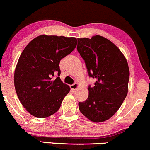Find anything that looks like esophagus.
Segmentation results:
<instances>
[{
    "label": "esophagus",
    "mask_w": 150,
    "mask_h": 150,
    "mask_svg": "<svg viewBox=\"0 0 150 150\" xmlns=\"http://www.w3.org/2000/svg\"><path fill=\"white\" fill-rule=\"evenodd\" d=\"M78 87H79V84L77 83H74L70 86V88H71V89L74 90V91H75V90Z\"/></svg>",
    "instance_id": "obj_1"
}]
</instances>
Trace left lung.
I'll use <instances>...</instances> for the list:
<instances>
[{
	"instance_id": "8db88e82",
	"label": "left lung",
	"mask_w": 150,
	"mask_h": 150,
	"mask_svg": "<svg viewBox=\"0 0 150 150\" xmlns=\"http://www.w3.org/2000/svg\"><path fill=\"white\" fill-rule=\"evenodd\" d=\"M77 50L89 76L96 79L93 87L89 86L88 99L79 103V110L91 121L103 122L117 112L127 96V60L117 45L99 35L78 38Z\"/></svg>"
}]
</instances>
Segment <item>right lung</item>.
<instances>
[{
  "label": "right lung",
  "mask_w": 150,
  "mask_h": 150,
  "mask_svg": "<svg viewBox=\"0 0 150 150\" xmlns=\"http://www.w3.org/2000/svg\"><path fill=\"white\" fill-rule=\"evenodd\" d=\"M74 37L40 35L22 51L14 83L17 96L33 117L46 118L57 112L69 86L59 78V62L76 47Z\"/></svg>",
  "instance_id": "1"
}]
</instances>
